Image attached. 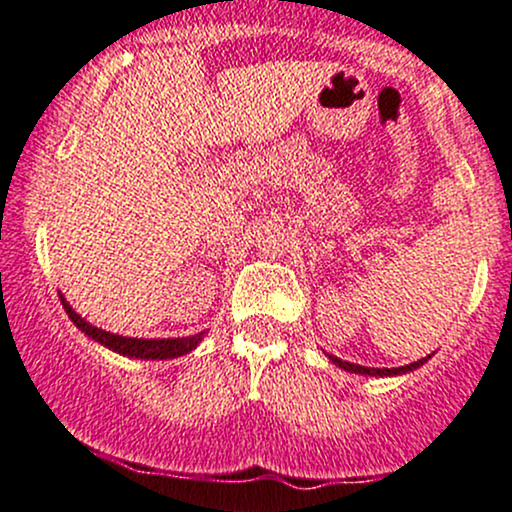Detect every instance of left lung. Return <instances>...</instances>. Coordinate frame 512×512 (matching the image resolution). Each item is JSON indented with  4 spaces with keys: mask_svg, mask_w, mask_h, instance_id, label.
I'll return each instance as SVG.
<instances>
[{
    "mask_svg": "<svg viewBox=\"0 0 512 512\" xmlns=\"http://www.w3.org/2000/svg\"><path fill=\"white\" fill-rule=\"evenodd\" d=\"M330 360H333V365H337V367H342V370L345 372H355V374H370V377H389V374H407V372H412V370H416V367H421L424 365L426 360H429V357H421V360H416V362H412V365H404V367H392V370H389V367H382V370H379V367H362V365H352V362H345V360H340V357H335V355H328Z\"/></svg>",
    "mask_w": 512,
    "mask_h": 512,
    "instance_id": "8db88e82",
    "label": "left lung"
}]
</instances>
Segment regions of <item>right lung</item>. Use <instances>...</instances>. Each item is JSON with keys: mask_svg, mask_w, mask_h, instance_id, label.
I'll return each mask as SVG.
<instances>
[{"mask_svg": "<svg viewBox=\"0 0 512 512\" xmlns=\"http://www.w3.org/2000/svg\"><path fill=\"white\" fill-rule=\"evenodd\" d=\"M61 303H63V310L68 313V318L73 320V325H76L81 333H86L91 340H96L103 347H108V350L118 352V355H125V357H138V360H172V357H182V355H187V352H192L204 337V333L189 335V337H167V340L123 337V335L108 333V330H100V328H96V325L86 323V320H83L81 315H78L76 310L66 303V298H63V295H61Z\"/></svg>", "mask_w": 512, "mask_h": 512, "instance_id": "right-lung-1", "label": "right lung"}]
</instances>
